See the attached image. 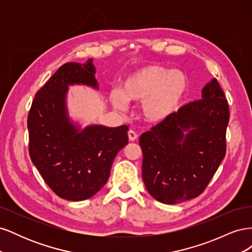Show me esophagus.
<instances>
[{
  "mask_svg": "<svg viewBox=\"0 0 252 252\" xmlns=\"http://www.w3.org/2000/svg\"><path fill=\"white\" fill-rule=\"evenodd\" d=\"M128 138H129V141H135L136 139H138V133L134 132L133 130H129L128 131Z\"/></svg>",
  "mask_w": 252,
  "mask_h": 252,
  "instance_id": "esophagus-1",
  "label": "esophagus"
}]
</instances>
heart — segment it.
<instances>
[{
  "instance_id": "obj_1",
  "label": "heart",
  "mask_w": 252,
  "mask_h": 252,
  "mask_svg": "<svg viewBox=\"0 0 252 252\" xmlns=\"http://www.w3.org/2000/svg\"><path fill=\"white\" fill-rule=\"evenodd\" d=\"M188 88L184 73L159 65H147L131 73L121 91L113 93L111 101L120 110L127 102H143L144 117L151 122L166 119L179 106Z\"/></svg>"
}]
</instances>
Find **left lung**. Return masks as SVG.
<instances>
[{
  "label": "left lung",
  "instance_id": "left-lung-1",
  "mask_svg": "<svg viewBox=\"0 0 252 252\" xmlns=\"http://www.w3.org/2000/svg\"><path fill=\"white\" fill-rule=\"evenodd\" d=\"M228 122V101L213 79L203 88L201 98L183 105L144 132L139 143L148 192L164 204H178L204 192L226 155Z\"/></svg>",
  "mask_w": 252,
  "mask_h": 252
}]
</instances>
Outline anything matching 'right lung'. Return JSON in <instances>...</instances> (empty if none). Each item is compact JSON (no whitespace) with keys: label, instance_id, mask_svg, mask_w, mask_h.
<instances>
[{"label":"right lung","instance_id":"add662e5","mask_svg":"<svg viewBox=\"0 0 252 252\" xmlns=\"http://www.w3.org/2000/svg\"><path fill=\"white\" fill-rule=\"evenodd\" d=\"M91 62L61 66L36 93L27 118L30 158L52 191L68 201L94 196L108 181L114 158L128 143L126 125H95L78 132L68 121L67 85L97 87Z\"/></svg>","mask_w":252,"mask_h":252}]
</instances>
